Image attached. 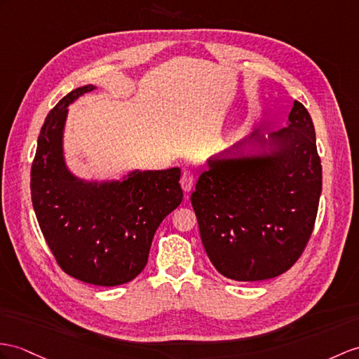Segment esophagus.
<instances>
[{
    "label": "esophagus",
    "instance_id": "34e87169",
    "mask_svg": "<svg viewBox=\"0 0 359 359\" xmlns=\"http://www.w3.org/2000/svg\"><path fill=\"white\" fill-rule=\"evenodd\" d=\"M181 187H182V190L186 191V194H189V191L194 189V184H195V177H194V173H191L190 170H184L182 172V175H181Z\"/></svg>",
    "mask_w": 359,
    "mask_h": 359
}]
</instances>
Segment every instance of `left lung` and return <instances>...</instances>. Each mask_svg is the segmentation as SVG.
<instances>
[{"mask_svg": "<svg viewBox=\"0 0 359 359\" xmlns=\"http://www.w3.org/2000/svg\"><path fill=\"white\" fill-rule=\"evenodd\" d=\"M320 195L316 129L295 100L286 128L255 133L247 147L208 158L190 201L213 266L233 280L259 282L300 257Z\"/></svg>", "mask_w": 359, "mask_h": 359, "instance_id": "left-lung-1", "label": "left lung"}]
</instances>
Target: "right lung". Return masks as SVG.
Here are the masks:
<instances>
[{
  "label": "right lung",
  "instance_id": "right-lung-1",
  "mask_svg": "<svg viewBox=\"0 0 359 359\" xmlns=\"http://www.w3.org/2000/svg\"><path fill=\"white\" fill-rule=\"evenodd\" d=\"M97 90L90 83L68 93L50 111L32 164V203L59 266L77 280L117 286L147 264L154 234L182 201L181 169H133L120 178H82L67 164L68 107Z\"/></svg>",
  "mask_w": 359,
  "mask_h": 359
}]
</instances>
